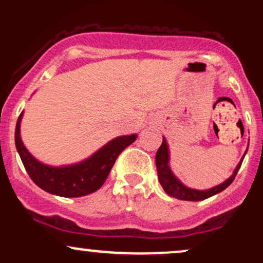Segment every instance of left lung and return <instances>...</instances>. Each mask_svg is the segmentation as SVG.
I'll list each match as a JSON object with an SVG mask.
<instances>
[{
  "instance_id": "obj_1",
  "label": "left lung",
  "mask_w": 263,
  "mask_h": 263,
  "mask_svg": "<svg viewBox=\"0 0 263 263\" xmlns=\"http://www.w3.org/2000/svg\"><path fill=\"white\" fill-rule=\"evenodd\" d=\"M246 152L243 153L241 161L238 162L236 168H235L231 176L229 177L225 182H222L221 184H219V185H215L213 186V188L206 189V190L193 189V188H189V186L184 185V184L180 182L176 176H174L173 172H172L171 165H170V159H171L170 147H168L167 140L163 137L161 147H159L156 153V165H157V173H158L159 183H161L162 188L164 189V192L173 198L180 199V200H188V201L204 200V199H208L213 197V195L218 194L220 192H222V190L226 189L229 185H230L232 180H234L235 177H236L238 170H240L241 163H242L243 158H245Z\"/></svg>"
}]
</instances>
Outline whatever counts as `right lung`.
<instances>
[{
	"label": "right lung",
	"mask_w": 263,
	"mask_h": 263,
	"mask_svg": "<svg viewBox=\"0 0 263 263\" xmlns=\"http://www.w3.org/2000/svg\"><path fill=\"white\" fill-rule=\"evenodd\" d=\"M23 111L17 120L14 142L27 173L41 189L53 195L78 198L91 194L101 188L110 173L115 161L126 147L134 143L137 135L119 136L107 142L100 149L84 161L68 165H48L38 161L26 148L21 138V121Z\"/></svg>",
	"instance_id": "1"
}]
</instances>
